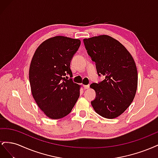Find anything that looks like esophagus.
<instances>
[{
    "label": "esophagus",
    "instance_id": "1",
    "mask_svg": "<svg viewBox=\"0 0 158 158\" xmlns=\"http://www.w3.org/2000/svg\"><path fill=\"white\" fill-rule=\"evenodd\" d=\"M89 88V85H84V89H88Z\"/></svg>",
    "mask_w": 158,
    "mask_h": 158
}]
</instances>
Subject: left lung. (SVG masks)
I'll list each match as a JSON object with an SVG mask.
<instances>
[{
    "instance_id": "obj_1",
    "label": "left lung",
    "mask_w": 158,
    "mask_h": 158,
    "mask_svg": "<svg viewBox=\"0 0 158 158\" xmlns=\"http://www.w3.org/2000/svg\"><path fill=\"white\" fill-rule=\"evenodd\" d=\"M84 44L95 63L98 76L106 77L90 85L96 94L91 104L102 117L116 118L130 106L135 96L138 73L135 60L120 42L109 35L84 39Z\"/></svg>"
}]
</instances>
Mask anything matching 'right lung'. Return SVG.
Wrapping results in <instances>:
<instances>
[{
    "label": "right lung",
    "mask_w": 158,
    "mask_h": 158,
    "mask_svg": "<svg viewBox=\"0 0 158 158\" xmlns=\"http://www.w3.org/2000/svg\"><path fill=\"white\" fill-rule=\"evenodd\" d=\"M80 40L64 36L47 40L37 47L30 64L29 78L33 98L52 119L69 114L80 96V85L73 77L70 62Z\"/></svg>",
    "instance_id": "obj_1"
}]
</instances>
